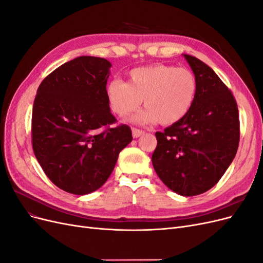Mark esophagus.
<instances>
[{
	"label": "esophagus",
	"instance_id": "obj_1",
	"mask_svg": "<svg viewBox=\"0 0 263 263\" xmlns=\"http://www.w3.org/2000/svg\"><path fill=\"white\" fill-rule=\"evenodd\" d=\"M144 135V132L140 130V129H137V128H133V137L134 138H138L140 136H142Z\"/></svg>",
	"mask_w": 263,
	"mask_h": 263
}]
</instances>
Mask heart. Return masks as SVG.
Here are the masks:
<instances>
[{
	"mask_svg": "<svg viewBox=\"0 0 263 263\" xmlns=\"http://www.w3.org/2000/svg\"><path fill=\"white\" fill-rule=\"evenodd\" d=\"M194 74L185 68L153 65L133 69L128 81H110L106 86L108 104L118 116L135 112L144 99L145 109L132 121L137 124L159 122L171 125L184 117L196 97Z\"/></svg>",
	"mask_w": 263,
	"mask_h": 263,
	"instance_id": "b5f03b06",
	"label": "heart"
}]
</instances>
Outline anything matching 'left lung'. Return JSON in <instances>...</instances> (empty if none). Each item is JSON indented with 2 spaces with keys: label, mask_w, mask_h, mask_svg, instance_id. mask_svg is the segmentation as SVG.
Wrapping results in <instances>:
<instances>
[{
  "label": "left lung",
  "mask_w": 263,
  "mask_h": 263,
  "mask_svg": "<svg viewBox=\"0 0 263 263\" xmlns=\"http://www.w3.org/2000/svg\"><path fill=\"white\" fill-rule=\"evenodd\" d=\"M196 79V97L189 113L163 133L157 132L153 165L173 192L194 196L224 176L239 145V114L232 92L206 63L182 54Z\"/></svg>",
  "instance_id": "1"
}]
</instances>
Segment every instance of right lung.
<instances>
[{"mask_svg": "<svg viewBox=\"0 0 263 263\" xmlns=\"http://www.w3.org/2000/svg\"><path fill=\"white\" fill-rule=\"evenodd\" d=\"M112 63L81 55L44 79L31 116L37 161L59 189L76 195L100 189L113 172L121 151L133 140L116 122L106 98Z\"/></svg>", "mask_w": 263, "mask_h": 263, "instance_id": "1", "label": "right lung"}]
</instances>
